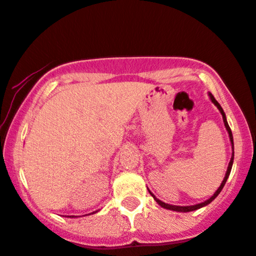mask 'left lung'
Masks as SVG:
<instances>
[{"label":"left lung","mask_w":256,"mask_h":256,"mask_svg":"<svg viewBox=\"0 0 256 256\" xmlns=\"http://www.w3.org/2000/svg\"><path fill=\"white\" fill-rule=\"evenodd\" d=\"M208 95H210V98H211V101H212V102H214V104H216V106H217V108L220 110V112L222 113V116H223V122H224V125H226V130H228V134H229V137H230V142H232V160H230V162H229V166H228V169H226V176H224V180L222 181V184H220V188H218V190H216V192H214V194L212 196L210 199L205 200L204 202H200V204L192 205V206H176V205H169V204H166V202H161V200H160V199L156 198V196H154L152 193L150 192L149 190H149V193H150V194L152 196V198L156 200V202H158V204L160 206H162V208H167V210H172V211H178V212H190V211H194V210H198V208H202V206H206V205H208V204H210V202H212V200H214V198H216V196H217L218 194H220V190H223L224 184H226V180H228V178H229V175H230V172H232V162H234V138H232V130H230V128H229V124H228V122H226V113H224V110H223V108H222V107H220V104H218V101L216 100V98H214V95H212L211 93H208Z\"/></svg>","instance_id":"left-lung-1"}]
</instances>
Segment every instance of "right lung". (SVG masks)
<instances>
[{"mask_svg": "<svg viewBox=\"0 0 256 256\" xmlns=\"http://www.w3.org/2000/svg\"><path fill=\"white\" fill-rule=\"evenodd\" d=\"M95 212H98V211H95ZM95 212H93V214H95ZM69 217H76V216H69Z\"/></svg>", "mask_w": 256, "mask_h": 256, "instance_id": "obj_1", "label": "right lung"}]
</instances>
